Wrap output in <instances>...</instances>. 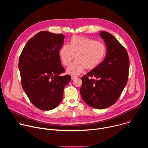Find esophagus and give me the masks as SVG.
I'll return each mask as SVG.
<instances>
[{"label":"esophagus","mask_w":148,"mask_h":148,"mask_svg":"<svg viewBox=\"0 0 148 148\" xmlns=\"http://www.w3.org/2000/svg\"><path fill=\"white\" fill-rule=\"evenodd\" d=\"M77 76H75V75H71V79H74L75 78H77Z\"/></svg>","instance_id":"1"}]
</instances>
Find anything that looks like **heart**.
<instances>
[{
  "label": "heart",
  "mask_w": 148,
  "mask_h": 148,
  "mask_svg": "<svg viewBox=\"0 0 148 148\" xmlns=\"http://www.w3.org/2000/svg\"><path fill=\"white\" fill-rule=\"evenodd\" d=\"M107 54V47L99 41L77 35H74L69 46L63 45L58 51L62 64L68 66L75 57L77 60L67 68L70 74L78 75L86 68L92 70L98 66Z\"/></svg>",
  "instance_id": "heart-1"
}]
</instances>
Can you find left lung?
Listing matches in <instances>:
<instances>
[{
	"label": "left lung",
	"mask_w": 148,
	"mask_h": 148,
	"mask_svg": "<svg viewBox=\"0 0 148 148\" xmlns=\"http://www.w3.org/2000/svg\"><path fill=\"white\" fill-rule=\"evenodd\" d=\"M107 52L103 61L81 77L82 98L96 109L107 108L114 104L127 83L130 59L125 48L111 34L101 32Z\"/></svg>",
	"instance_id": "8db88e82"
}]
</instances>
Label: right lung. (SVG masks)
I'll return each instance as SVG.
<instances>
[{
  "label": "right lung",
  "mask_w": 148,
  "mask_h": 148,
  "mask_svg": "<svg viewBox=\"0 0 148 148\" xmlns=\"http://www.w3.org/2000/svg\"><path fill=\"white\" fill-rule=\"evenodd\" d=\"M64 36L41 31L29 41L21 53L18 69L22 86L37 108L49 111L61 102L64 87L71 79L65 72L58 51Z\"/></svg>",
  "instance_id": "right-lung-1"
}]
</instances>
